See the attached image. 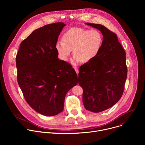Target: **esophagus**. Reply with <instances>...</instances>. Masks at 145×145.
Masks as SVG:
<instances>
[{
	"instance_id": "34e87169",
	"label": "esophagus",
	"mask_w": 145,
	"mask_h": 145,
	"mask_svg": "<svg viewBox=\"0 0 145 145\" xmlns=\"http://www.w3.org/2000/svg\"><path fill=\"white\" fill-rule=\"evenodd\" d=\"M74 69L76 71V72L77 73V74H78V69L77 68H76V67H74Z\"/></svg>"
}]
</instances>
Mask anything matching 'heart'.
Returning a JSON list of instances; mask_svg holds the SVG:
<instances>
[{
	"mask_svg": "<svg viewBox=\"0 0 145 145\" xmlns=\"http://www.w3.org/2000/svg\"><path fill=\"white\" fill-rule=\"evenodd\" d=\"M63 42H58L56 49L59 58L67 61L73 49V61L88 63L99 53L103 44V36L96 29L73 27L62 37Z\"/></svg>",
	"mask_w": 145,
	"mask_h": 145,
	"instance_id": "1",
	"label": "heart"
}]
</instances>
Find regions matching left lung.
I'll return each mask as SVG.
<instances>
[{"instance_id": "8db88e82", "label": "left lung", "mask_w": 145, "mask_h": 145, "mask_svg": "<svg viewBox=\"0 0 145 145\" xmlns=\"http://www.w3.org/2000/svg\"><path fill=\"white\" fill-rule=\"evenodd\" d=\"M86 24L99 30L103 40L98 55L80 67L78 82L86 109L99 112L115 105L123 93L127 76L126 52L115 33L100 24Z\"/></svg>"}]
</instances>
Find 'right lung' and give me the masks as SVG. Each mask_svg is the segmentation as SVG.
I'll use <instances>...</instances> for the list:
<instances>
[{"mask_svg":"<svg viewBox=\"0 0 145 145\" xmlns=\"http://www.w3.org/2000/svg\"><path fill=\"white\" fill-rule=\"evenodd\" d=\"M65 26L57 22L34 30L22 41L16 56L17 81L24 98L45 116L63 111L66 94L78 82L72 65L59 59L56 49Z\"/></svg>","mask_w":145,"mask_h":145,"instance_id":"1","label":"right lung"}]
</instances>
